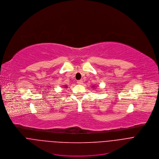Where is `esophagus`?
Instances as JSON below:
<instances>
[{
	"label": "esophagus",
	"instance_id": "34e87169",
	"mask_svg": "<svg viewBox=\"0 0 159 159\" xmlns=\"http://www.w3.org/2000/svg\"><path fill=\"white\" fill-rule=\"evenodd\" d=\"M77 83H78V84H83V81L82 80H78V81H77Z\"/></svg>",
	"mask_w": 159,
	"mask_h": 159
}]
</instances>
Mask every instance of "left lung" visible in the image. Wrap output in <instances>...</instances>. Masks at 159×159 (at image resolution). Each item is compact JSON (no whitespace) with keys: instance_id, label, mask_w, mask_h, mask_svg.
Returning <instances> with one entry per match:
<instances>
[{"instance_id":"1","label":"left lung","mask_w":159,"mask_h":159,"mask_svg":"<svg viewBox=\"0 0 159 159\" xmlns=\"http://www.w3.org/2000/svg\"><path fill=\"white\" fill-rule=\"evenodd\" d=\"M93 89H94V88H96V87H95L94 86H93Z\"/></svg>"}]
</instances>
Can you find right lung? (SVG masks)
I'll return each mask as SVG.
<instances>
[{"mask_svg": "<svg viewBox=\"0 0 159 159\" xmlns=\"http://www.w3.org/2000/svg\"><path fill=\"white\" fill-rule=\"evenodd\" d=\"M65 88H68V86H67V85H65Z\"/></svg>", "mask_w": 159, "mask_h": 159, "instance_id": "add662e5", "label": "right lung"}]
</instances>
